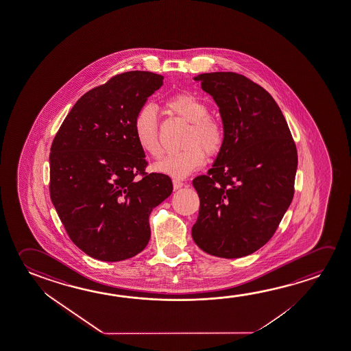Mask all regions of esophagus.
<instances>
[{"label":"esophagus","mask_w":351,"mask_h":351,"mask_svg":"<svg viewBox=\"0 0 351 351\" xmlns=\"http://www.w3.org/2000/svg\"><path fill=\"white\" fill-rule=\"evenodd\" d=\"M173 189H180L182 186H184V182H182L181 180H178V178H173Z\"/></svg>","instance_id":"1"}]
</instances>
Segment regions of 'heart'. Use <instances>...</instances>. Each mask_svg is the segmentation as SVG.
Instances as JSON below:
<instances>
[{
  "mask_svg": "<svg viewBox=\"0 0 351 351\" xmlns=\"http://www.w3.org/2000/svg\"><path fill=\"white\" fill-rule=\"evenodd\" d=\"M165 107L170 113L189 121L184 136V148L173 152L156 162L158 173L171 178L189 176L205 162V152L214 156L221 149L225 141V128L219 119L209 115V107L193 93L182 92L169 98ZM134 131L138 146L147 154L158 158L162 154L159 126L156 108L146 104L138 109L134 120Z\"/></svg>",
  "mask_w": 351,
  "mask_h": 351,
  "instance_id": "heart-1",
  "label": "heart"
}]
</instances>
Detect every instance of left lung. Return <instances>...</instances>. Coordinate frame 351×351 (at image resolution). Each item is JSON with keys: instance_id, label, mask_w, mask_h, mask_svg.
Listing matches in <instances>:
<instances>
[{"instance_id": "8db88e82", "label": "left lung", "mask_w": 351, "mask_h": 351, "mask_svg": "<svg viewBox=\"0 0 351 351\" xmlns=\"http://www.w3.org/2000/svg\"><path fill=\"white\" fill-rule=\"evenodd\" d=\"M221 114L225 141L206 175L192 181L199 215L192 227L205 253L234 259L270 241L294 197L295 142L275 99L232 71L195 76Z\"/></svg>"}]
</instances>
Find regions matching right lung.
<instances>
[{
    "label": "right lung",
    "instance_id": "obj_1",
    "mask_svg": "<svg viewBox=\"0 0 351 351\" xmlns=\"http://www.w3.org/2000/svg\"><path fill=\"white\" fill-rule=\"evenodd\" d=\"M164 76L128 71L74 104L49 153V195L76 247L95 259L121 261L146 248L149 215L173 192L171 178L146 173L135 115Z\"/></svg>",
    "mask_w": 351,
    "mask_h": 351
}]
</instances>
